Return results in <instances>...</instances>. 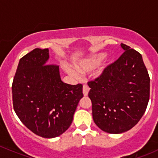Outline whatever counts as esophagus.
<instances>
[{"label": "esophagus", "instance_id": "1", "mask_svg": "<svg viewBox=\"0 0 158 158\" xmlns=\"http://www.w3.org/2000/svg\"><path fill=\"white\" fill-rule=\"evenodd\" d=\"M89 90H90V89H89V86H88L87 85H84L83 89H82V92H83L84 96L88 95V94H89Z\"/></svg>", "mask_w": 158, "mask_h": 158}]
</instances>
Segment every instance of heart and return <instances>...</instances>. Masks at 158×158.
Segmentation results:
<instances>
[{
  "label": "heart",
  "instance_id": "obj_1",
  "mask_svg": "<svg viewBox=\"0 0 158 158\" xmlns=\"http://www.w3.org/2000/svg\"><path fill=\"white\" fill-rule=\"evenodd\" d=\"M105 54L101 53V54H95V55H93L91 57L87 58V59L80 61V62H79L76 64L77 70L79 71V73H85L92 72V71L94 70V69H97V68L98 67L99 65L101 64V63L102 62V60L104 59V57H105ZM65 69L68 74L73 76V77L77 78L79 76V73H78L76 69H74L73 68L66 66Z\"/></svg>",
  "mask_w": 158,
  "mask_h": 158
}]
</instances>
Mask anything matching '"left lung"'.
Here are the masks:
<instances>
[{"mask_svg": "<svg viewBox=\"0 0 158 158\" xmlns=\"http://www.w3.org/2000/svg\"><path fill=\"white\" fill-rule=\"evenodd\" d=\"M124 52L88 82L94 123L112 134L127 132L138 123L147 108L150 77L142 54L125 44Z\"/></svg>", "mask_w": 158, "mask_h": 158, "instance_id": "obj_1", "label": "left lung"}]
</instances>
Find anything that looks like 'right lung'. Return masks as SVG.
<instances>
[{
	"mask_svg": "<svg viewBox=\"0 0 158 158\" xmlns=\"http://www.w3.org/2000/svg\"><path fill=\"white\" fill-rule=\"evenodd\" d=\"M48 49L35 48L19 60L12 84L13 105L29 130L43 138L57 137L70 127L82 85L61 81L59 66L46 64Z\"/></svg>",
	"mask_w": 158,
	"mask_h": 158,
	"instance_id": "add662e5",
	"label": "right lung"
}]
</instances>
